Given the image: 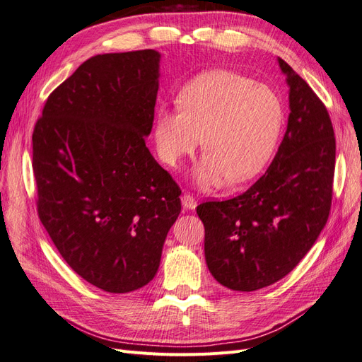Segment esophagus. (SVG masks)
Listing matches in <instances>:
<instances>
[{
  "mask_svg": "<svg viewBox=\"0 0 362 362\" xmlns=\"http://www.w3.org/2000/svg\"><path fill=\"white\" fill-rule=\"evenodd\" d=\"M181 202H182V206L185 208V210H194L196 208V199L190 193H184L181 196Z\"/></svg>",
  "mask_w": 362,
  "mask_h": 362,
  "instance_id": "obj_1",
  "label": "esophagus"
}]
</instances>
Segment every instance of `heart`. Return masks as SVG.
<instances>
[{"label": "heart", "instance_id": "heart-1", "mask_svg": "<svg viewBox=\"0 0 362 362\" xmlns=\"http://www.w3.org/2000/svg\"><path fill=\"white\" fill-rule=\"evenodd\" d=\"M177 110L161 107L156 116L160 158L175 166L198 146L204 160L201 185H217L225 177L242 182L269 160L279 136L282 105L270 87L231 71H211L182 87Z\"/></svg>", "mask_w": 362, "mask_h": 362}]
</instances>
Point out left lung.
<instances>
[{
    "label": "left lung",
    "instance_id": "left-lung-1",
    "mask_svg": "<svg viewBox=\"0 0 362 362\" xmlns=\"http://www.w3.org/2000/svg\"><path fill=\"white\" fill-rule=\"evenodd\" d=\"M287 131L257 182L226 201L196 208L205 226V261L223 287L255 291L299 264L325 228L332 204L335 136L325 104L288 63Z\"/></svg>",
    "mask_w": 362,
    "mask_h": 362
}]
</instances>
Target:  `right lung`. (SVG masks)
Returning <instances> with one entry per match:
<instances>
[{
    "mask_svg": "<svg viewBox=\"0 0 362 362\" xmlns=\"http://www.w3.org/2000/svg\"><path fill=\"white\" fill-rule=\"evenodd\" d=\"M160 54L86 60L48 96L33 131L37 214L71 269L108 293L156 276L181 189L146 148Z\"/></svg>",
    "mask_w": 362,
    "mask_h": 362,
    "instance_id": "obj_1",
    "label": "right lung"
}]
</instances>
